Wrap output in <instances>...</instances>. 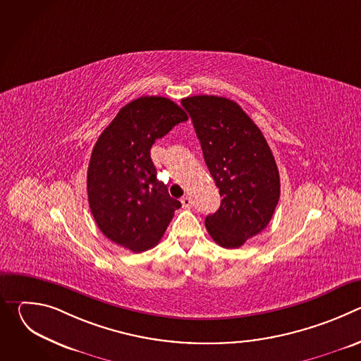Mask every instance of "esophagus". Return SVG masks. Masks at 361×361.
Wrapping results in <instances>:
<instances>
[{
	"label": "esophagus",
	"mask_w": 361,
	"mask_h": 361,
	"mask_svg": "<svg viewBox=\"0 0 361 361\" xmlns=\"http://www.w3.org/2000/svg\"><path fill=\"white\" fill-rule=\"evenodd\" d=\"M181 204H183V207H185V209H190L191 205H192V200H191V197H190V195H185V197H183V198H181Z\"/></svg>",
	"instance_id": "1"
}]
</instances>
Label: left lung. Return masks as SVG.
Masks as SVG:
<instances>
[{
	"label": "left lung",
	"mask_w": 361,
	"mask_h": 361,
	"mask_svg": "<svg viewBox=\"0 0 361 361\" xmlns=\"http://www.w3.org/2000/svg\"><path fill=\"white\" fill-rule=\"evenodd\" d=\"M200 140L204 161L220 188V209L205 228L224 248H238L270 223L280 198L273 152L254 121L233 99L194 95L181 99Z\"/></svg>",
	"instance_id": "left-lung-1"
}]
</instances>
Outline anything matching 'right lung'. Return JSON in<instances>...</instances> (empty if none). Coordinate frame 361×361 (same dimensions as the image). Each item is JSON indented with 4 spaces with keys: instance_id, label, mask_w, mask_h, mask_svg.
Returning <instances> with one entry per match:
<instances>
[{
    "instance_id": "right-lung-1",
    "label": "right lung",
    "mask_w": 361,
    "mask_h": 361,
    "mask_svg": "<svg viewBox=\"0 0 361 361\" xmlns=\"http://www.w3.org/2000/svg\"><path fill=\"white\" fill-rule=\"evenodd\" d=\"M187 120L174 101L147 95L124 106L98 137L87 171L88 202L98 228L113 243L133 252L152 248L181 207L157 180L149 149Z\"/></svg>"
}]
</instances>
